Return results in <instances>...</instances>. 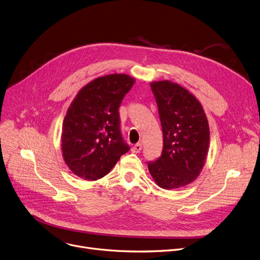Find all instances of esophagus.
Masks as SVG:
<instances>
[{
    "mask_svg": "<svg viewBox=\"0 0 260 260\" xmlns=\"http://www.w3.org/2000/svg\"><path fill=\"white\" fill-rule=\"evenodd\" d=\"M141 150H142V144H141V143L135 144V145L131 148V151L133 152V153H139V152H141Z\"/></svg>",
    "mask_w": 260,
    "mask_h": 260,
    "instance_id": "obj_1",
    "label": "esophagus"
}]
</instances>
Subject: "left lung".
Returning a JSON list of instances; mask_svg holds the SVG:
<instances>
[{
	"mask_svg": "<svg viewBox=\"0 0 260 260\" xmlns=\"http://www.w3.org/2000/svg\"><path fill=\"white\" fill-rule=\"evenodd\" d=\"M162 129L164 147L156 160L148 161L156 184L177 189L200 175L208 153L210 130L201 103L189 91L170 81L150 84Z\"/></svg>",
	"mask_w": 260,
	"mask_h": 260,
	"instance_id": "8db88e82",
	"label": "left lung"
}]
</instances>
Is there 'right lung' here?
Returning <instances> with one entry per match:
<instances>
[{
  "instance_id": "1",
  "label": "right lung",
  "mask_w": 260,
  "mask_h": 260,
  "mask_svg": "<svg viewBox=\"0 0 260 260\" xmlns=\"http://www.w3.org/2000/svg\"><path fill=\"white\" fill-rule=\"evenodd\" d=\"M134 82L126 74L105 75L76 94L62 133L63 156L75 175L102 178L130 150L121 134L118 109Z\"/></svg>"
}]
</instances>
